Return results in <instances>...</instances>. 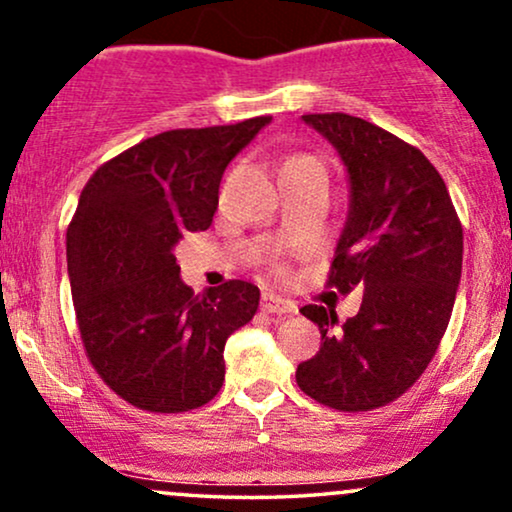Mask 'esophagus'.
<instances>
[{"label": "esophagus", "instance_id": "obj_1", "mask_svg": "<svg viewBox=\"0 0 512 512\" xmlns=\"http://www.w3.org/2000/svg\"><path fill=\"white\" fill-rule=\"evenodd\" d=\"M262 310H264V313H272V315L298 313L296 303L286 301V298H281V296H274V293H264V296H262Z\"/></svg>", "mask_w": 512, "mask_h": 512}]
</instances>
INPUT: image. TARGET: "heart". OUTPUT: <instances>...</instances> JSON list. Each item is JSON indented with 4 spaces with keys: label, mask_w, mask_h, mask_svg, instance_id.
<instances>
[{
    "label": "heart",
    "mask_w": 512,
    "mask_h": 512,
    "mask_svg": "<svg viewBox=\"0 0 512 512\" xmlns=\"http://www.w3.org/2000/svg\"><path fill=\"white\" fill-rule=\"evenodd\" d=\"M289 161H315V158H310V156H293V158H289Z\"/></svg>",
    "instance_id": "obj_1"
}]
</instances>
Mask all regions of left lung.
Returning <instances> with one entry per match:
<instances>
[{
	"mask_svg": "<svg viewBox=\"0 0 512 512\" xmlns=\"http://www.w3.org/2000/svg\"><path fill=\"white\" fill-rule=\"evenodd\" d=\"M303 120L342 156L351 207L327 286L363 291L361 310L305 305L320 351L298 363L296 383L337 411H370L402 397L436 356L462 274V223L445 180L416 146L346 113Z\"/></svg>",
	"mask_w": 512,
	"mask_h": 512,
	"instance_id": "1",
	"label": "left lung"
}]
</instances>
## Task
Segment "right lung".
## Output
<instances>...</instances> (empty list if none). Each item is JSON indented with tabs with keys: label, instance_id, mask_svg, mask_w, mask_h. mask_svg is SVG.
<instances>
[{
	"label": "right lung",
	"instance_id": "1",
	"mask_svg": "<svg viewBox=\"0 0 512 512\" xmlns=\"http://www.w3.org/2000/svg\"><path fill=\"white\" fill-rule=\"evenodd\" d=\"M269 120L168 129L105 161L81 190L67 228L76 325L91 366L132 407L180 414L219 395L223 346L257 313L260 289L231 279L195 293L173 248L211 226L223 170Z\"/></svg>",
	"mask_w": 512,
	"mask_h": 512
}]
</instances>
